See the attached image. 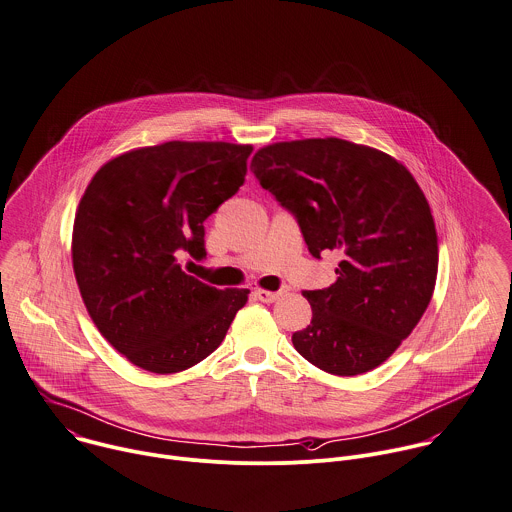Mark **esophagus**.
<instances>
[{
    "label": "esophagus",
    "instance_id": "34e87169",
    "mask_svg": "<svg viewBox=\"0 0 512 512\" xmlns=\"http://www.w3.org/2000/svg\"><path fill=\"white\" fill-rule=\"evenodd\" d=\"M254 296L260 300V302H266V304H272L280 298V292H270V290H254Z\"/></svg>",
    "mask_w": 512,
    "mask_h": 512
}]
</instances>
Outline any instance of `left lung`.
<instances>
[{"instance_id": "obj_1", "label": "left lung", "mask_w": 512, "mask_h": 512, "mask_svg": "<svg viewBox=\"0 0 512 512\" xmlns=\"http://www.w3.org/2000/svg\"><path fill=\"white\" fill-rule=\"evenodd\" d=\"M250 170L296 218L314 258L342 254L332 286L302 292L312 320L292 334L294 348L338 376L376 368L434 292L436 230L416 180L388 154L338 138L266 146Z\"/></svg>"}]
</instances>
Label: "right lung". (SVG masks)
I'll return each instance as SVG.
<instances>
[{
  "mask_svg": "<svg viewBox=\"0 0 512 512\" xmlns=\"http://www.w3.org/2000/svg\"><path fill=\"white\" fill-rule=\"evenodd\" d=\"M252 146L166 142L102 166L78 206L74 272L102 336L132 364L172 374L210 356L248 290L186 274L180 252L206 256L204 220L232 198Z\"/></svg>",
  "mask_w": 512,
  "mask_h": 512,
  "instance_id": "obj_1",
  "label": "right lung"
}]
</instances>
